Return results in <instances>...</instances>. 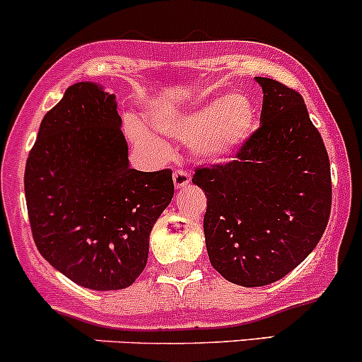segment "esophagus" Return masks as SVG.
I'll use <instances>...</instances> for the list:
<instances>
[{"mask_svg": "<svg viewBox=\"0 0 362 362\" xmlns=\"http://www.w3.org/2000/svg\"><path fill=\"white\" fill-rule=\"evenodd\" d=\"M173 180H174V186H176V188H185V186L189 185V181H192V176H189L186 170L177 169L176 173H174Z\"/></svg>", "mask_w": 362, "mask_h": 362, "instance_id": "esophagus-1", "label": "esophagus"}]
</instances>
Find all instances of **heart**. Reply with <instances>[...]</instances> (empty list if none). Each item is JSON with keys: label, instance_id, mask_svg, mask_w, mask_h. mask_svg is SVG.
<instances>
[{"label": "heart", "instance_id": "1", "mask_svg": "<svg viewBox=\"0 0 362 362\" xmlns=\"http://www.w3.org/2000/svg\"><path fill=\"white\" fill-rule=\"evenodd\" d=\"M155 129L177 141L192 143L200 158L211 162L232 158L255 134L258 115L247 95L228 94L200 104L188 111L158 110L151 115ZM130 137L139 146L162 153L165 146L156 134L139 122H127Z\"/></svg>", "mask_w": 362, "mask_h": 362}]
</instances>
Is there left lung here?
<instances>
[{
  "label": "left lung",
  "mask_w": 362,
  "mask_h": 362,
  "mask_svg": "<svg viewBox=\"0 0 362 362\" xmlns=\"http://www.w3.org/2000/svg\"><path fill=\"white\" fill-rule=\"evenodd\" d=\"M256 81L259 129L235 158L200 167L192 180L207 197L211 264L244 288L294 270L319 244L331 212L329 158L303 98L272 78Z\"/></svg>",
  "instance_id": "left-lung-1"
}]
</instances>
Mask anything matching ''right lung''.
<instances>
[{"instance_id":"1","label":"right lung","mask_w":362,"mask_h":362,"mask_svg":"<svg viewBox=\"0 0 362 362\" xmlns=\"http://www.w3.org/2000/svg\"><path fill=\"white\" fill-rule=\"evenodd\" d=\"M117 99L92 81L43 117L24 174L35 244L55 270L94 291L129 288L174 195L173 170L129 167Z\"/></svg>"}]
</instances>
